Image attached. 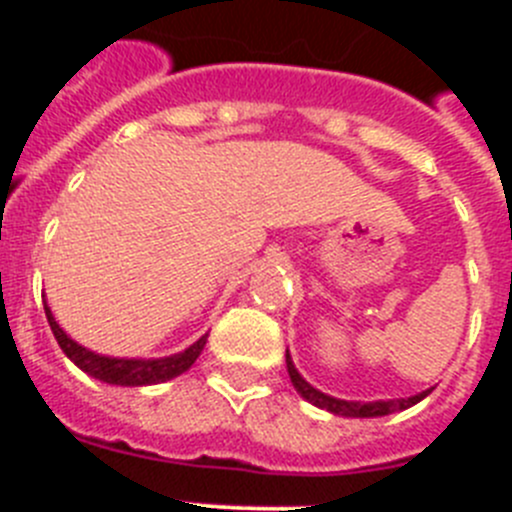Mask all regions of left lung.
Instances as JSON below:
<instances>
[{"label":"left lung","mask_w":512,"mask_h":512,"mask_svg":"<svg viewBox=\"0 0 512 512\" xmlns=\"http://www.w3.org/2000/svg\"><path fill=\"white\" fill-rule=\"evenodd\" d=\"M287 372L292 384H295V390L305 397L310 405L320 410H328L333 415H341V418H382V415H392V413H400V410H408L413 405H418L423 397H428L433 392L431 390H423L418 395H410V397H397V400H374V402H356V400H338L333 395H325V392L315 390L300 372H297L295 361L289 356L287 351Z\"/></svg>","instance_id":"left-lung-1"}]
</instances>
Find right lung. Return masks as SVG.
I'll use <instances>...</instances> for the list:
<instances>
[{
  "mask_svg": "<svg viewBox=\"0 0 512 512\" xmlns=\"http://www.w3.org/2000/svg\"><path fill=\"white\" fill-rule=\"evenodd\" d=\"M45 318L51 325L53 336H56L58 346L81 372H87L89 377L99 379V382L117 384V387H146V384H161L169 382V379L179 377L189 369V366L197 361V356L202 354V348L207 343V333L202 338L192 343L189 348L179 351V354L171 356H158V359H120V356H104L92 351V348H84L81 343H76L74 338L56 323L48 302H43Z\"/></svg>",
  "mask_w": 512,
  "mask_h": 512,
  "instance_id": "right-lung-1",
  "label": "right lung"
}]
</instances>
